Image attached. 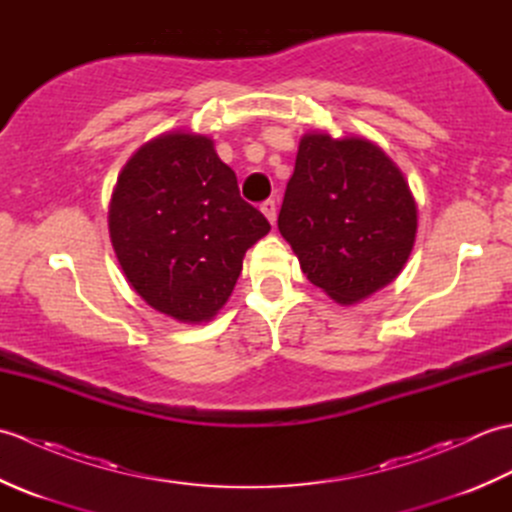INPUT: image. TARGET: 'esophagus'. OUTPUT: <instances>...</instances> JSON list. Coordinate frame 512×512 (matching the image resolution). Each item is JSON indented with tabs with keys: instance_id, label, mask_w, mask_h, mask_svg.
<instances>
[{
	"instance_id": "1",
	"label": "esophagus",
	"mask_w": 512,
	"mask_h": 512,
	"mask_svg": "<svg viewBox=\"0 0 512 512\" xmlns=\"http://www.w3.org/2000/svg\"><path fill=\"white\" fill-rule=\"evenodd\" d=\"M259 209H262V213L266 215V220L270 224L277 222V204H275V200H266L262 206H259Z\"/></svg>"
}]
</instances>
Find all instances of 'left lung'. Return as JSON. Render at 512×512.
Masks as SVG:
<instances>
[{"label": "left lung", "mask_w": 512, "mask_h": 512, "mask_svg": "<svg viewBox=\"0 0 512 512\" xmlns=\"http://www.w3.org/2000/svg\"><path fill=\"white\" fill-rule=\"evenodd\" d=\"M277 226L310 284L339 306H354L405 268L418 206L400 167L374 140L317 129L299 140Z\"/></svg>", "instance_id": "8db88e82"}]
</instances>
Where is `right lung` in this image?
<instances>
[{"label":"right lung","mask_w":512,"mask_h":512,"mask_svg":"<svg viewBox=\"0 0 512 512\" xmlns=\"http://www.w3.org/2000/svg\"><path fill=\"white\" fill-rule=\"evenodd\" d=\"M110 239L127 284L178 323L211 321L270 224L239 198L213 138L173 129L140 145L112 191Z\"/></svg>","instance_id":"1"}]
</instances>
